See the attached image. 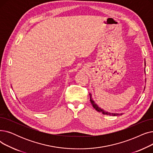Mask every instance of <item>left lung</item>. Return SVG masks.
<instances>
[{
    "label": "left lung",
    "instance_id": "obj_1",
    "mask_svg": "<svg viewBox=\"0 0 153 153\" xmlns=\"http://www.w3.org/2000/svg\"><path fill=\"white\" fill-rule=\"evenodd\" d=\"M144 65H146V62H144ZM144 72H145V70H144ZM144 88H145V87H144ZM89 95H90V100H91V103H92V105L93 107H94L96 110H97V111L100 112V113H102V114H104V115H110V116H118V115H122V114H115V113H110V112L105 111L104 110L102 109V108H100V107L97 105V104L95 103V102L93 100V99H92V95H91V93L89 94Z\"/></svg>",
    "mask_w": 153,
    "mask_h": 153
}]
</instances>
